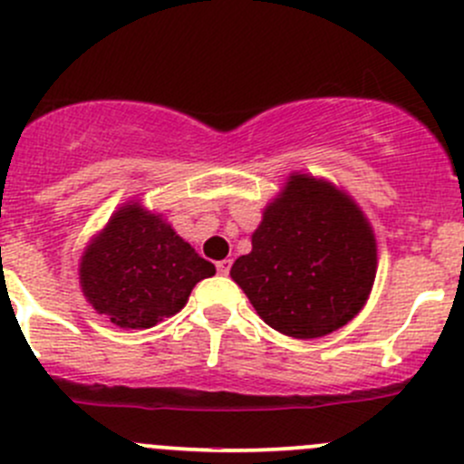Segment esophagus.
<instances>
[{
	"instance_id": "34e87169",
	"label": "esophagus",
	"mask_w": 464,
	"mask_h": 464,
	"mask_svg": "<svg viewBox=\"0 0 464 464\" xmlns=\"http://www.w3.org/2000/svg\"><path fill=\"white\" fill-rule=\"evenodd\" d=\"M218 271H219V274H222V276H227L228 271H231V260H228V258L219 260V262H218Z\"/></svg>"
}]
</instances>
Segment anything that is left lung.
Here are the masks:
<instances>
[{
  "instance_id": "1",
  "label": "left lung",
  "mask_w": 464,
  "mask_h": 464,
  "mask_svg": "<svg viewBox=\"0 0 464 464\" xmlns=\"http://www.w3.org/2000/svg\"><path fill=\"white\" fill-rule=\"evenodd\" d=\"M377 274L371 222L330 181L294 172L262 213L251 254L231 278L269 327L294 339H316L353 321Z\"/></svg>"
}]
</instances>
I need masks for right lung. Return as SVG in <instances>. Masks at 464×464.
<instances>
[{
  "mask_svg": "<svg viewBox=\"0 0 464 464\" xmlns=\"http://www.w3.org/2000/svg\"><path fill=\"white\" fill-rule=\"evenodd\" d=\"M82 294L98 314L143 330L177 314L199 280L215 274L175 228L139 202L121 206L81 258Z\"/></svg>",
  "mask_w": 464,
  "mask_h": 464,
  "instance_id": "1",
  "label": "right lung"
}]
</instances>
